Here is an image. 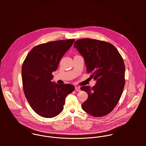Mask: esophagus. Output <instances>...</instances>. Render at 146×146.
<instances>
[{"label": "esophagus", "mask_w": 146, "mask_h": 146, "mask_svg": "<svg viewBox=\"0 0 146 146\" xmlns=\"http://www.w3.org/2000/svg\"><path fill=\"white\" fill-rule=\"evenodd\" d=\"M75 90L76 92H80V88L79 86H75Z\"/></svg>", "instance_id": "obj_1"}]
</instances>
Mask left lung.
I'll use <instances>...</instances> for the list:
<instances>
[{
    "label": "left lung",
    "mask_w": 146,
    "mask_h": 146,
    "mask_svg": "<svg viewBox=\"0 0 146 146\" xmlns=\"http://www.w3.org/2000/svg\"><path fill=\"white\" fill-rule=\"evenodd\" d=\"M84 58L88 73L97 83L92 88L81 87L88 94L82 104L84 111L94 117L110 113L119 102L125 86V64L112 44L92 39H82L74 43Z\"/></svg>",
    "instance_id": "obj_1"
}]
</instances>
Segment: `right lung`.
I'll return each instance as SVG.
<instances>
[{
  "label": "right lung",
  "mask_w": 146,
  "mask_h": 146,
  "mask_svg": "<svg viewBox=\"0 0 146 146\" xmlns=\"http://www.w3.org/2000/svg\"><path fill=\"white\" fill-rule=\"evenodd\" d=\"M75 39L44 43L34 47L22 66V79L25 96L33 110L39 116L52 118L63 109L65 98L75 90L71 84L52 82L61 59Z\"/></svg>",
  "instance_id": "right-lung-1"
}]
</instances>
